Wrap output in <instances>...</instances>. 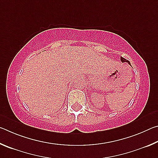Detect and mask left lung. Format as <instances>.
I'll use <instances>...</instances> for the list:
<instances>
[{"label":"left lung","mask_w":158,"mask_h":158,"mask_svg":"<svg viewBox=\"0 0 158 158\" xmlns=\"http://www.w3.org/2000/svg\"><path fill=\"white\" fill-rule=\"evenodd\" d=\"M121 61H122L123 63H124V62H127L128 64H129V65H130V61H129V60H126V59H125V58H123V57H121Z\"/></svg>","instance_id":"8db88e82"}]
</instances>
